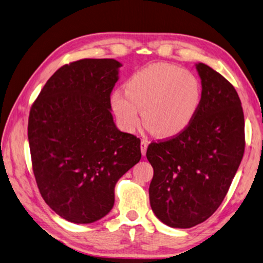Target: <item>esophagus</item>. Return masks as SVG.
<instances>
[{
	"mask_svg": "<svg viewBox=\"0 0 263 263\" xmlns=\"http://www.w3.org/2000/svg\"><path fill=\"white\" fill-rule=\"evenodd\" d=\"M147 147H148V141L147 140H141V142H140V149H141V154L142 155L146 154Z\"/></svg>",
	"mask_w": 263,
	"mask_h": 263,
	"instance_id": "1",
	"label": "esophagus"
}]
</instances>
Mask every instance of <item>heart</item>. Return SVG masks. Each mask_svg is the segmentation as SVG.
Returning a JSON list of instances; mask_svg holds the SVG:
<instances>
[{"instance_id":"1","label":"heart","mask_w":263,"mask_h":263,"mask_svg":"<svg viewBox=\"0 0 263 263\" xmlns=\"http://www.w3.org/2000/svg\"><path fill=\"white\" fill-rule=\"evenodd\" d=\"M125 92L111 94V107L121 126L135 131L141 123L155 136L174 138L194 121L201 106L202 86L191 71L169 63H155L131 76Z\"/></svg>"}]
</instances>
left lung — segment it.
I'll return each instance as SVG.
<instances>
[{"label":"left lung","instance_id":"8db88e82","mask_svg":"<svg viewBox=\"0 0 263 263\" xmlns=\"http://www.w3.org/2000/svg\"><path fill=\"white\" fill-rule=\"evenodd\" d=\"M201 106L186 131L147 148L154 176L149 201L168 227L189 229L211 217L226 198L245 149L240 99L228 80L203 63Z\"/></svg>","mask_w":263,"mask_h":263}]
</instances>
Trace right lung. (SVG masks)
<instances>
[{
  "label": "right lung",
  "instance_id": "right-lung-1",
  "mask_svg": "<svg viewBox=\"0 0 263 263\" xmlns=\"http://www.w3.org/2000/svg\"><path fill=\"white\" fill-rule=\"evenodd\" d=\"M121 62L85 59L46 83L28 117L33 173L46 203L66 221L97 222L111 211L115 185L141 159L140 140L119 131L110 93Z\"/></svg>",
  "mask_w": 263,
  "mask_h": 263
}]
</instances>
